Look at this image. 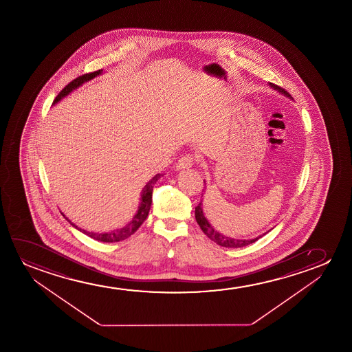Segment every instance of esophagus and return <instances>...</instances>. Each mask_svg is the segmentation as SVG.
<instances>
[{"instance_id":"1","label":"esophagus","mask_w":352,"mask_h":352,"mask_svg":"<svg viewBox=\"0 0 352 352\" xmlns=\"http://www.w3.org/2000/svg\"><path fill=\"white\" fill-rule=\"evenodd\" d=\"M196 161H197L196 156H193L191 154L184 155L183 157L177 162L175 167H177L178 170L179 169L190 168Z\"/></svg>"}]
</instances>
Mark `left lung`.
Returning a JSON list of instances; mask_svg holds the SVG:
<instances>
[{"mask_svg":"<svg viewBox=\"0 0 352 352\" xmlns=\"http://www.w3.org/2000/svg\"><path fill=\"white\" fill-rule=\"evenodd\" d=\"M270 87H274L276 90H279L280 92H283L286 96H291L285 89L275 85L273 82H270ZM195 217H196V221H197L198 225L201 227V230L204 232V234H207L208 238H210L212 241H215L219 245L225 246V248H241V246L249 245V244L254 243V241H257L260 238L258 236V238L250 239V241H241V239L228 238V236H225L221 233L215 231L212 228V225L208 222L207 219L204 217V214H203L202 201L199 202L197 207L195 208Z\"/></svg>","mask_w":352,"mask_h":352,"instance_id":"left-lung-1","label":"left lung"}]
</instances>
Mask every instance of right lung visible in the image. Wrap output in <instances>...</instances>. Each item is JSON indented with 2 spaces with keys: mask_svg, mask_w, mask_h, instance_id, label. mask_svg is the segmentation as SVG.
I'll return each instance as SVG.
<instances>
[{
  "mask_svg": "<svg viewBox=\"0 0 352 352\" xmlns=\"http://www.w3.org/2000/svg\"><path fill=\"white\" fill-rule=\"evenodd\" d=\"M102 69L95 71V72L85 73L82 76L73 79L72 82H68L66 87H63V90L60 91L56 98L54 100V103L60 101L63 97L68 95L69 92L72 91L73 89L82 85V82L90 80L94 77H96L98 74H101ZM161 174H156L154 178L150 180L149 183L145 185L143 191H142V198H140V207H138V212L135 214V217L132 219V221L129 222L125 227H122L120 230H116V231L109 232V233H94V232H87L85 230H82L79 227L76 226L73 222L69 221L67 217H65L73 227H76L77 230L82 232L84 234L91 236L92 239H96V241H103V243H116V241H124L126 238L132 236L140 226L142 223L144 222L145 219L149 214L150 207H151V202H153V190H154V185L157 180H159ZM65 217V215H63Z\"/></svg>",
  "mask_w": 352,
  "mask_h": 352,
  "instance_id": "right-lung-1",
  "label": "right lung"
}]
</instances>
